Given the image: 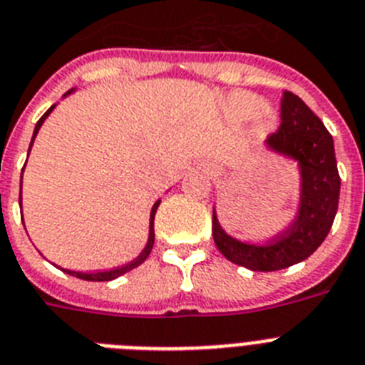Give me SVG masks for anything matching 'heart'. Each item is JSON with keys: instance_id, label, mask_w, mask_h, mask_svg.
Listing matches in <instances>:
<instances>
[{"instance_id": "obj_1", "label": "heart", "mask_w": 365, "mask_h": 365, "mask_svg": "<svg viewBox=\"0 0 365 365\" xmlns=\"http://www.w3.org/2000/svg\"><path fill=\"white\" fill-rule=\"evenodd\" d=\"M259 109H262V102L252 94H235L228 102V111L235 120H247L250 116L258 115L259 130H267L271 125V116L265 115V113H259Z\"/></svg>"}]
</instances>
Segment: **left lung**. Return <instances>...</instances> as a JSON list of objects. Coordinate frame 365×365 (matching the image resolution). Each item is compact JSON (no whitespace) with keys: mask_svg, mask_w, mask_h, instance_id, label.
<instances>
[{"mask_svg":"<svg viewBox=\"0 0 365 365\" xmlns=\"http://www.w3.org/2000/svg\"><path fill=\"white\" fill-rule=\"evenodd\" d=\"M280 128L267 139V148L295 159L301 168V200L295 219L265 245L235 240L220 228L213 210V240L226 259L250 271L292 267L317 250L332 228L338 211L339 180L334 140L323 122L297 94L284 91Z\"/></svg>","mask_w":365,"mask_h":365,"instance_id":"left-lung-1","label":"left lung"}]
</instances>
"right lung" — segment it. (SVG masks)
<instances>
[{
  "instance_id": "1",
  "label": "right lung",
  "mask_w": 365,
  "mask_h": 365,
  "mask_svg": "<svg viewBox=\"0 0 365 365\" xmlns=\"http://www.w3.org/2000/svg\"><path fill=\"white\" fill-rule=\"evenodd\" d=\"M72 91H73V88H72ZM72 91H68V93H66V94H70V93H72ZM66 94H64V96H66ZM53 107H55V106H51L50 109H48V111H46L44 115L41 116V120L36 122L35 131H33L31 145H29V150H31L33 140H35L36 133H38V130H41V125L44 124V120H46V118H48V115H50V113L53 111ZM20 198H21V197H20ZM159 202H161V200L155 202L154 207H152V211H150V232H148V243H146L145 250H143V252H140L139 256H137V258L133 259V262L125 263V265H122V267L111 269V271L78 272V271H68V269H63V271H64V272H68V274H72V277H76V278H81V280H88V282H107V280H115V278H118V277H120V274H124V272H128V271H131V269L139 267L140 263H143V262H145L146 258H148L150 252H152V247H154V240H155V234H154V217H155V211H158V207H159Z\"/></svg>"
}]
</instances>
